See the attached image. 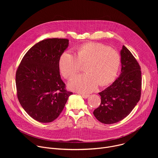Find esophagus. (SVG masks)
<instances>
[{
    "instance_id": "34e87169",
    "label": "esophagus",
    "mask_w": 158,
    "mask_h": 158,
    "mask_svg": "<svg viewBox=\"0 0 158 158\" xmlns=\"http://www.w3.org/2000/svg\"><path fill=\"white\" fill-rule=\"evenodd\" d=\"M81 96H82V97L83 98H84V99H87L89 96V95H87V94H81Z\"/></svg>"
}]
</instances>
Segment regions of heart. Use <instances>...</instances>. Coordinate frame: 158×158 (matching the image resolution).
Returning <instances> with one entry per match:
<instances>
[{
    "label": "heart",
    "instance_id": "heart-1",
    "mask_svg": "<svg viewBox=\"0 0 158 158\" xmlns=\"http://www.w3.org/2000/svg\"><path fill=\"white\" fill-rule=\"evenodd\" d=\"M86 73L72 77L69 87L82 93L93 92L99 84L107 85L116 79L121 65L119 54L114 49L101 44L91 42L82 45L76 49V55L71 51L64 52L59 59V67L65 78L77 73L85 64Z\"/></svg>",
    "mask_w": 158,
    "mask_h": 158
}]
</instances>
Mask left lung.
<instances>
[{"label": "left lung", "instance_id": "left-lung-1", "mask_svg": "<svg viewBox=\"0 0 158 158\" xmlns=\"http://www.w3.org/2000/svg\"><path fill=\"white\" fill-rule=\"evenodd\" d=\"M119 77L99 94L101 102L93 114L102 123H118L127 116L139 102L141 94V71L138 61L124 46L120 52Z\"/></svg>", "mask_w": 158, "mask_h": 158}]
</instances>
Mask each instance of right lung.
<instances>
[{"label": "right lung", "instance_id": "add662e5", "mask_svg": "<svg viewBox=\"0 0 158 158\" xmlns=\"http://www.w3.org/2000/svg\"><path fill=\"white\" fill-rule=\"evenodd\" d=\"M69 46L67 39L39 42L22 58L16 72L19 101L27 113L40 123H51L61 113L72 92L60 78L59 59Z\"/></svg>", "mask_w": 158, "mask_h": 158}]
</instances>
